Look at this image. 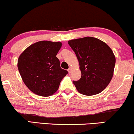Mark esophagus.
<instances>
[{
	"instance_id": "esophagus-1",
	"label": "esophagus",
	"mask_w": 134,
	"mask_h": 134,
	"mask_svg": "<svg viewBox=\"0 0 134 134\" xmlns=\"http://www.w3.org/2000/svg\"><path fill=\"white\" fill-rule=\"evenodd\" d=\"M71 70H72V68H71V67H69V69H68V71L69 73H71Z\"/></svg>"
}]
</instances>
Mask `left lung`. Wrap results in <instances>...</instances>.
Here are the masks:
<instances>
[{
    "label": "left lung",
    "mask_w": 134,
    "mask_h": 134,
    "mask_svg": "<svg viewBox=\"0 0 134 134\" xmlns=\"http://www.w3.org/2000/svg\"><path fill=\"white\" fill-rule=\"evenodd\" d=\"M79 61L81 77L72 81L81 94L93 95L102 92L111 80L116 63L113 50L101 40L92 37L68 42Z\"/></svg>",
    "instance_id": "8db88e82"
}]
</instances>
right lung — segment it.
I'll return each instance as SVG.
<instances>
[{"label":"right lung","instance_id":"right-lung-1","mask_svg":"<svg viewBox=\"0 0 134 134\" xmlns=\"http://www.w3.org/2000/svg\"><path fill=\"white\" fill-rule=\"evenodd\" d=\"M62 45L60 42L39 41L31 45L19 57L18 68L23 81L35 94L53 95L68 73L61 68L56 57Z\"/></svg>","mask_w":134,"mask_h":134}]
</instances>
